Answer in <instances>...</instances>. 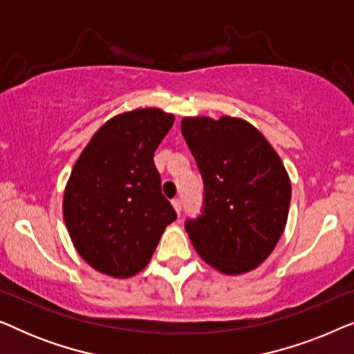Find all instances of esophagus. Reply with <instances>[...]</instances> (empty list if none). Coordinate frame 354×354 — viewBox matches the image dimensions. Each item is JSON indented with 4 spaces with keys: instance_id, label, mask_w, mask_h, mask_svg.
Wrapping results in <instances>:
<instances>
[{
    "instance_id": "1",
    "label": "esophagus",
    "mask_w": 354,
    "mask_h": 354,
    "mask_svg": "<svg viewBox=\"0 0 354 354\" xmlns=\"http://www.w3.org/2000/svg\"><path fill=\"white\" fill-rule=\"evenodd\" d=\"M172 206H174V209H176L177 214H180V211H182V201L178 200V198H176V200H172Z\"/></svg>"
}]
</instances>
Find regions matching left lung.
Returning a JSON list of instances; mask_svg holds the SVG:
<instances>
[{
    "mask_svg": "<svg viewBox=\"0 0 354 354\" xmlns=\"http://www.w3.org/2000/svg\"><path fill=\"white\" fill-rule=\"evenodd\" d=\"M182 135L205 182L203 214L187 221V234L219 272H250L287 224L292 185L282 159L258 129L230 115L183 118Z\"/></svg>",
    "mask_w": 354,
    "mask_h": 354,
    "instance_id": "1",
    "label": "left lung"
}]
</instances>
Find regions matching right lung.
Returning a JSON list of instances; mask_svg holds the SVG:
<instances>
[{"label":"right lung","instance_id":"add662e5","mask_svg":"<svg viewBox=\"0 0 354 354\" xmlns=\"http://www.w3.org/2000/svg\"><path fill=\"white\" fill-rule=\"evenodd\" d=\"M172 124L158 108L114 115L74 164L62 214L77 253L101 274L127 279L147 268L177 219L153 161Z\"/></svg>","mask_w":354,"mask_h":354}]
</instances>
